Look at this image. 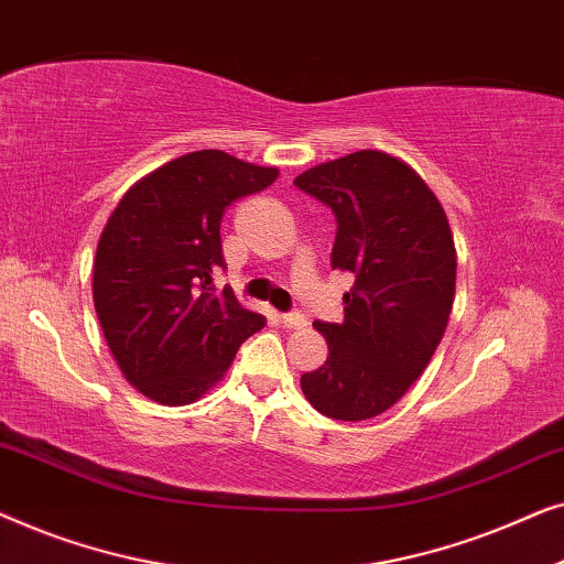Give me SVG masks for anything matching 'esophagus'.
<instances>
[{
  "label": "esophagus",
  "instance_id": "esophagus-1",
  "mask_svg": "<svg viewBox=\"0 0 564 564\" xmlns=\"http://www.w3.org/2000/svg\"><path fill=\"white\" fill-rule=\"evenodd\" d=\"M280 321H282L288 328H305V326H307V318H305L303 313H282Z\"/></svg>",
  "mask_w": 564,
  "mask_h": 564
}]
</instances>
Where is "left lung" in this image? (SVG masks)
<instances>
[{
    "mask_svg": "<svg viewBox=\"0 0 564 564\" xmlns=\"http://www.w3.org/2000/svg\"><path fill=\"white\" fill-rule=\"evenodd\" d=\"M295 187L330 207V267L354 280L344 321H315L328 357L300 384L328 419H375L419 380L449 323L457 280L449 220L426 182L382 151L307 169Z\"/></svg>",
    "mask_w": 564,
    "mask_h": 564,
    "instance_id": "1",
    "label": "left lung"
}]
</instances>
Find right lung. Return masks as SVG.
<instances>
[{"mask_svg": "<svg viewBox=\"0 0 564 564\" xmlns=\"http://www.w3.org/2000/svg\"><path fill=\"white\" fill-rule=\"evenodd\" d=\"M274 166L195 151L133 184L99 236L95 307L128 382L164 405H187L220 380L267 318L215 290L226 272L220 220L267 189Z\"/></svg>", "mask_w": 564, "mask_h": 564, "instance_id": "add662e5", "label": "right lung"}]
</instances>
